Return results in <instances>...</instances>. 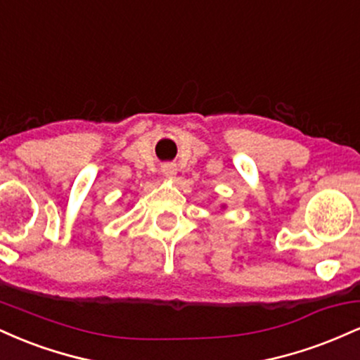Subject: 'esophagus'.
Masks as SVG:
<instances>
[{
  "label": "esophagus",
  "mask_w": 360,
  "mask_h": 360,
  "mask_svg": "<svg viewBox=\"0 0 360 360\" xmlns=\"http://www.w3.org/2000/svg\"><path fill=\"white\" fill-rule=\"evenodd\" d=\"M160 172H162V176L167 177V179H172V177H176L177 174V167L174 164H164L162 169H160Z\"/></svg>",
  "instance_id": "obj_1"
}]
</instances>
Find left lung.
Listing matches in <instances>:
<instances>
[{"label":"left lung","instance_id":"left-lung-1","mask_svg":"<svg viewBox=\"0 0 360 360\" xmlns=\"http://www.w3.org/2000/svg\"><path fill=\"white\" fill-rule=\"evenodd\" d=\"M221 208H225V205H221Z\"/></svg>","mask_w":360,"mask_h":360}]
</instances>
